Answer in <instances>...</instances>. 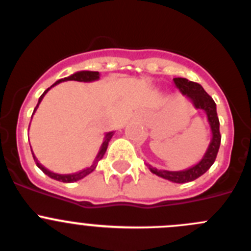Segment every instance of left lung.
Masks as SVG:
<instances>
[{
	"label": "left lung",
	"mask_w": 251,
	"mask_h": 251,
	"mask_svg": "<svg viewBox=\"0 0 251 251\" xmlns=\"http://www.w3.org/2000/svg\"><path fill=\"white\" fill-rule=\"evenodd\" d=\"M174 81L179 89V92L182 93V95H186V98L191 101L192 105L195 106V109H201L206 113L207 122L210 124L212 133L211 141H210V145H208L202 158L197 162L196 165L190 168H186V170L182 171H167L158 170V168L152 167L150 165L147 166L151 172L157 175L158 177L168 179V181L175 183H186L191 182L194 179L202 176L206 171L214 165L221 142L220 122H219V117H217L216 104H215L214 99L205 92V89L200 84L190 81L185 77H175Z\"/></svg>",
	"instance_id": "obj_1"
}]
</instances>
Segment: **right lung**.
<instances>
[{
  "mask_svg": "<svg viewBox=\"0 0 251 251\" xmlns=\"http://www.w3.org/2000/svg\"><path fill=\"white\" fill-rule=\"evenodd\" d=\"M99 76H100L99 72H89V70H83V72L74 73V74H72V75H70V76H68V77L60 79V80H57L56 83L52 84V85H51L50 88H48V89H46L45 92L43 93V95H41V97H40V98H39V103H37L36 108H35V109H34V113L36 112L37 106H39V104L41 103V100H43V98H44V97H45L46 93H48L49 90H50L51 88H52V86L57 85V84H60V83H61V81H68V80H75V81H84V83H90V81L98 80ZM34 113H32V114H34ZM113 134H114V132L105 133V137H104V141H103V143H101V146H100V150H99L98 154H97V157H95V159H94V162H93V163H92V166H90V167L84 168V170L79 171V172H75V174L59 175V174H55V172H51V171H49L48 168L44 167V166L41 165V163H40L39 161H37V158H36V157H35L34 152H32V151H31V152H32V157H34L35 162H36L37 167H39L40 170L43 171L44 174L48 175L49 177L56 179V181H61V182H66V183L76 182V181H79V179L84 178V177H85V176H88V175H89V174H92L93 171H94L95 168H97V165H98V162L100 161V159L103 158L104 154H105V151H106V148H108V143H109V141H110V139H112Z\"/></svg>",
  "mask_w": 251,
  "mask_h": 251,
  "instance_id": "right-lung-1",
  "label": "right lung"
}]
</instances>
